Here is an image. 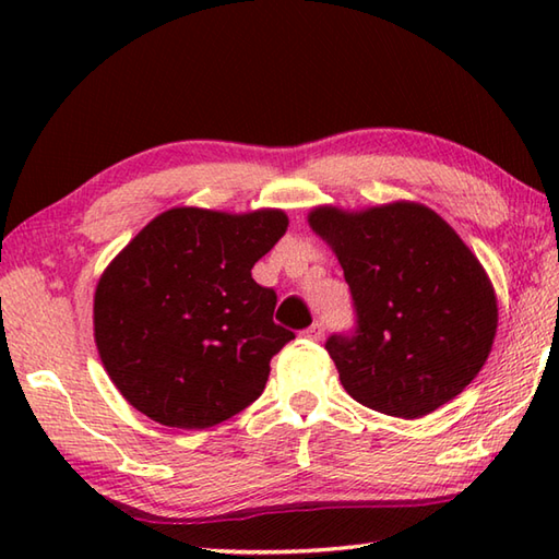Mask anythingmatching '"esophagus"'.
Instances as JSON below:
<instances>
[{"label":"esophagus","instance_id":"1","mask_svg":"<svg viewBox=\"0 0 559 559\" xmlns=\"http://www.w3.org/2000/svg\"><path fill=\"white\" fill-rule=\"evenodd\" d=\"M322 336H324V324L322 322H314L312 326H307L302 331V338H307V341H322Z\"/></svg>","mask_w":559,"mask_h":559}]
</instances>
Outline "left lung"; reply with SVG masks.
Returning <instances> with one entry per match:
<instances>
[{"label": "left lung", "mask_w": 559, "mask_h": 559, "mask_svg": "<svg viewBox=\"0 0 559 559\" xmlns=\"http://www.w3.org/2000/svg\"><path fill=\"white\" fill-rule=\"evenodd\" d=\"M310 225L334 247L355 329L324 343L341 384L362 406L423 418L480 372L497 300L480 261L420 204L346 213L314 209Z\"/></svg>", "instance_id": "obj_1"}]
</instances>
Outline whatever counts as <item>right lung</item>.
Returning a JSON list of instances; mask_svg holds the SVG:
<instances>
[{"mask_svg": "<svg viewBox=\"0 0 559 559\" xmlns=\"http://www.w3.org/2000/svg\"><path fill=\"white\" fill-rule=\"evenodd\" d=\"M288 228L283 211L170 209L105 269L93 302L100 360L151 420L204 430L261 396L290 329L252 266Z\"/></svg>", "mask_w": 559, "mask_h": 559, "instance_id": "1", "label": "right lung"}]
</instances>
